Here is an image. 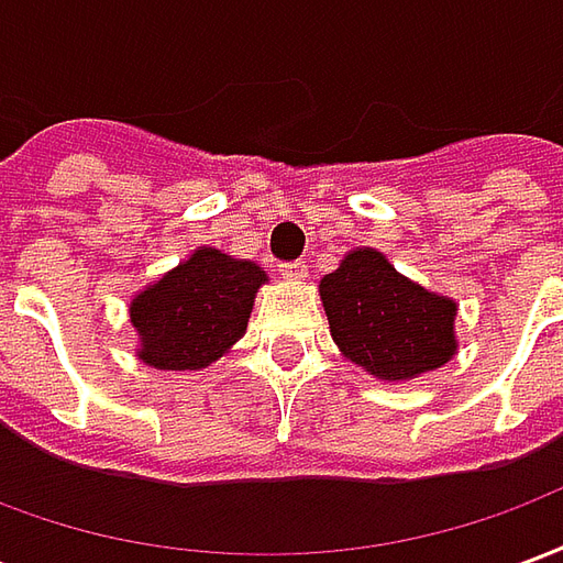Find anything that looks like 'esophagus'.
Masks as SVG:
<instances>
[{
    "label": "esophagus",
    "mask_w": 563,
    "mask_h": 563,
    "mask_svg": "<svg viewBox=\"0 0 563 563\" xmlns=\"http://www.w3.org/2000/svg\"><path fill=\"white\" fill-rule=\"evenodd\" d=\"M280 271L286 280H305L307 277V265L301 262V258H295V262H283Z\"/></svg>",
    "instance_id": "34e87169"
}]
</instances>
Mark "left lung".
<instances>
[{
	"label": "left lung",
	"mask_w": 563,
	"mask_h": 563,
	"mask_svg": "<svg viewBox=\"0 0 563 563\" xmlns=\"http://www.w3.org/2000/svg\"><path fill=\"white\" fill-rule=\"evenodd\" d=\"M319 295L334 343L374 377L401 383L455 355V305L401 277L377 250H353Z\"/></svg>",
	"instance_id": "obj_1"
}]
</instances>
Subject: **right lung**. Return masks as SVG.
<instances>
[{
  "mask_svg": "<svg viewBox=\"0 0 563 563\" xmlns=\"http://www.w3.org/2000/svg\"><path fill=\"white\" fill-rule=\"evenodd\" d=\"M265 271L201 246L132 301L141 358L159 371H198L246 331Z\"/></svg>",
  "mask_w": 563,
  "mask_h": 563,
  "instance_id": "1",
  "label": "right lung"
}]
</instances>
